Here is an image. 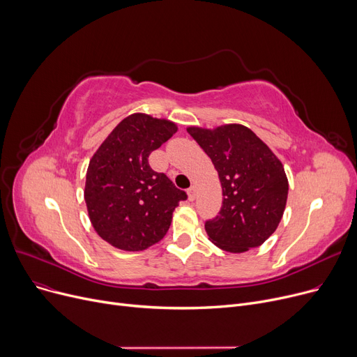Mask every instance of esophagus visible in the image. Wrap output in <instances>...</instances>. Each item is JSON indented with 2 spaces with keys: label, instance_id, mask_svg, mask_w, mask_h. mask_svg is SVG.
<instances>
[{
  "label": "esophagus",
  "instance_id": "obj_1",
  "mask_svg": "<svg viewBox=\"0 0 357 357\" xmlns=\"http://www.w3.org/2000/svg\"><path fill=\"white\" fill-rule=\"evenodd\" d=\"M187 196H188V200H190V202H193L196 199V187L195 185H192L190 188H188Z\"/></svg>",
  "mask_w": 357,
  "mask_h": 357
}]
</instances>
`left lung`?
<instances>
[{"label": "left lung", "mask_w": 357, "mask_h": 357, "mask_svg": "<svg viewBox=\"0 0 357 357\" xmlns=\"http://www.w3.org/2000/svg\"><path fill=\"white\" fill-rule=\"evenodd\" d=\"M187 132L211 157L222 184L219 216L204 223L208 239L232 254L261 246L285 211L288 178L282 162L241 123L188 127Z\"/></svg>", "instance_id": "8db88e82"}]
</instances>
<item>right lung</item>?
Wrapping results in <instances>:
<instances>
[{"label": "right lung", "mask_w": 357, "mask_h": 357, "mask_svg": "<svg viewBox=\"0 0 357 357\" xmlns=\"http://www.w3.org/2000/svg\"><path fill=\"white\" fill-rule=\"evenodd\" d=\"M177 132L169 119L146 114L123 118L89 161L85 202L96 234L109 245L138 252L160 242L174 208L187 195L162 173L150 154Z\"/></svg>", "instance_id": "right-lung-1"}]
</instances>
